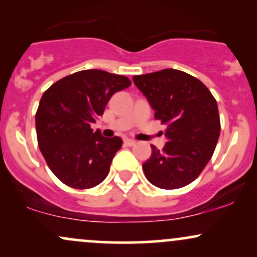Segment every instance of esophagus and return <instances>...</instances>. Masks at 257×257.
<instances>
[{
    "label": "esophagus",
    "instance_id": "esophagus-1",
    "mask_svg": "<svg viewBox=\"0 0 257 257\" xmlns=\"http://www.w3.org/2000/svg\"><path fill=\"white\" fill-rule=\"evenodd\" d=\"M124 143H125V145H128V146H134L135 144H137V141L132 140V139H125Z\"/></svg>",
    "mask_w": 257,
    "mask_h": 257
}]
</instances>
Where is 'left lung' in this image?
Returning a JSON list of instances; mask_svg holds the SVG:
<instances>
[{
  "mask_svg": "<svg viewBox=\"0 0 257 257\" xmlns=\"http://www.w3.org/2000/svg\"><path fill=\"white\" fill-rule=\"evenodd\" d=\"M134 84L167 124L163 151L151 145L143 164L146 179L164 190L191 184L203 172L220 137L216 100L198 78L175 69L134 76Z\"/></svg>",
  "mask_w": 257,
  "mask_h": 257,
  "instance_id": "8db88e82",
  "label": "left lung"
}]
</instances>
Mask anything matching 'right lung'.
<instances>
[{
  "label": "right lung",
  "instance_id": "right-lung-1",
  "mask_svg": "<svg viewBox=\"0 0 257 257\" xmlns=\"http://www.w3.org/2000/svg\"><path fill=\"white\" fill-rule=\"evenodd\" d=\"M129 85L125 76L83 70L43 93L36 112L38 146L49 169L65 185L83 190L106 179L122 139L102 137L90 125L102 116L111 96Z\"/></svg>",
  "mask_w": 257,
  "mask_h": 257
}]
</instances>
